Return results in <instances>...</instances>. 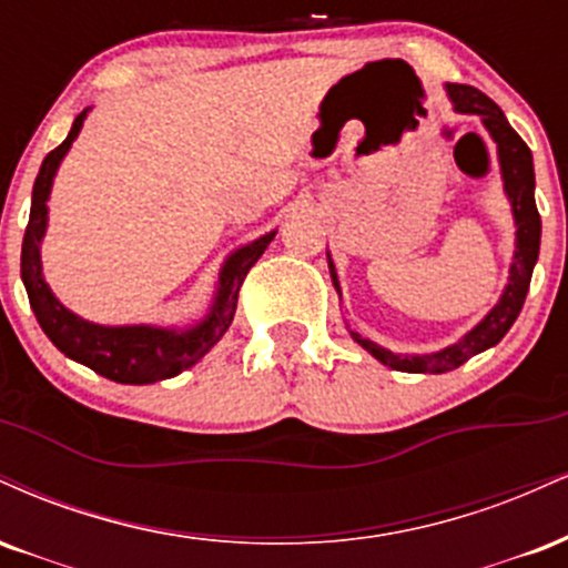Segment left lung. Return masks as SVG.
<instances>
[{"label":"left lung","mask_w":568,"mask_h":568,"mask_svg":"<svg viewBox=\"0 0 568 568\" xmlns=\"http://www.w3.org/2000/svg\"><path fill=\"white\" fill-rule=\"evenodd\" d=\"M449 90L452 103L459 113H478L484 119L486 130L491 132V138L497 140L499 149V164H503V178H505V191H508L513 215H516V257H513L510 268V282L508 290L495 308L489 311V316L484 318L476 329L468 332L457 345H449V348L430 353V356H396V353L379 348V345L372 343L358 335V332H351V337L362 345L364 351H369L377 362L398 372H415V375H442V372H452L457 366H463L468 358L476 356L491 345H497L499 339L508 335L513 322L518 318V313L524 308L526 292H529L531 271H535L537 255H539V231H542V223H539V212L535 204V164H531V151L529 145L524 143L521 135L508 124L505 113L491 98H486L481 90L470 84H446ZM329 273L332 282H335V290L339 292L335 265L329 260Z\"/></svg>","instance_id":"1"}]
</instances>
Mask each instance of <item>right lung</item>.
I'll list each match as a JSON object with an SVG mask.
<instances>
[{"label": "right lung", "instance_id": "obj_1", "mask_svg": "<svg viewBox=\"0 0 568 568\" xmlns=\"http://www.w3.org/2000/svg\"><path fill=\"white\" fill-rule=\"evenodd\" d=\"M84 116L87 111L73 119L69 138L55 151L47 153L42 166H39L31 196V215L23 236V252H20V276H23L26 292H29L33 316H37L39 326L55 343L58 351H63L73 362L90 366L98 375L113 379V383H159V379L175 377L196 364L225 335V329L233 322V313H236L239 290H242L246 273L257 263L276 233H265L263 239L242 246L236 255H231L223 268V276H220V290L212 313L193 329L170 332L153 329V326H98L73 316L71 311H65L52 297L50 286L44 284L42 263H39V242L44 236L47 196H50L52 175H55L60 159L71 149L73 138L82 130Z\"/></svg>", "mask_w": 568, "mask_h": 568}]
</instances>
